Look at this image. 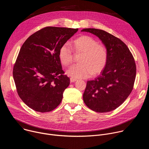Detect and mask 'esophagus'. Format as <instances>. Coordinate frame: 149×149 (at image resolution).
Segmentation results:
<instances>
[{"label": "esophagus", "mask_w": 149, "mask_h": 149, "mask_svg": "<svg viewBox=\"0 0 149 149\" xmlns=\"http://www.w3.org/2000/svg\"><path fill=\"white\" fill-rule=\"evenodd\" d=\"M77 81V79H75V78H70V81L71 82H75Z\"/></svg>", "instance_id": "1"}]
</instances>
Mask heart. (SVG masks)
<instances>
[{"instance_id": "b5f03b06", "label": "heart", "mask_w": 149, "mask_h": 149, "mask_svg": "<svg viewBox=\"0 0 149 149\" xmlns=\"http://www.w3.org/2000/svg\"><path fill=\"white\" fill-rule=\"evenodd\" d=\"M77 53H82L79 64L71 67L66 73L74 78H86L92 74L95 75L104 68L107 61V51L104 46L98 44L92 37L81 36L76 39L72 47ZM59 58L62 65L67 66L72 61V52L67 44H63L59 51Z\"/></svg>"}]
</instances>
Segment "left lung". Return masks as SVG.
Segmentation results:
<instances>
[{"label":"left lung","instance_id":"left-lung-1","mask_svg":"<svg viewBox=\"0 0 149 149\" xmlns=\"http://www.w3.org/2000/svg\"><path fill=\"white\" fill-rule=\"evenodd\" d=\"M81 32L97 36L107 51V61L94 80L88 81L83 94L84 103L91 110L107 113L118 107L130 94L136 75L134 58L120 39L103 30L86 28Z\"/></svg>","mask_w":149,"mask_h":149}]
</instances>
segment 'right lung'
Here are the masks:
<instances>
[{
	"mask_svg": "<svg viewBox=\"0 0 149 149\" xmlns=\"http://www.w3.org/2000/svg\"><path fill=\"white\" fill-rule=\"evenodd\" d=\"M78 29L46 27L31 35L21 47L13 70L17 94L32 110L49 112L56 108L68 87L59 51Z\"/></svg>",
	"mask_w": 149,
	"mask_h": 149,
	"instance_id": "right-lung-1",
	"label": "right lung"
}]
</instances>
